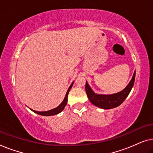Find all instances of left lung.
Listing matches in <instances>:
<instances>
[{
  "mask_svg": "<svg viewBox=\"0 0 153 153\" xmlns=\"http://www.w3.org/2000/svg\"><path fill=\"white\" fill-rule=\"evenodd\" d=\"M136 71L134 72L132 79L127 85L126 88L119 93L111 94V95H102V94H96L93 91L91 88L89 86L88 82L85 83V92L87 96L91 102L94 105L104 109H110L117 107L124 102L127 96L130 93L132 88L135 80Z\"/></svg>",
  "mask_w": 153,
  "mask_h": 153,
  "instance_id": "left-lung-1",
  "label": "left lung"
}]
</instances>
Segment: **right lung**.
I'll use <instances>...</instances> for the list:
<instances>
[{
	"mask_svg": "<svg viewBox=\"0 0 153 153\" xmlns=\"http://www.w3.org/2000/svg\"><path fill=\"white\" fill-rule=\"evenodd\" d=\"M73 83H74V81H73V82L72 83V84L70 85V86L69 87V88H68V91H67L66 95H65V97L63 101H62V103L60 104L59 106H57V107H56V108H53V109H51V110L47 111H34V110L31 109V108H30V109L31 111H33V112L36 113V114H37L42 115V116H53V115H56V114H59V113L61 112L64 109L65 106H66L67 102H68V93H69V92H70V89L72 88V85H73Z\"/></svg>",
	"mask_w": 153,
	"mask_h": 153,
	"instance_id": "add662e5",
	"label": "right lung"
}]
</instances>
